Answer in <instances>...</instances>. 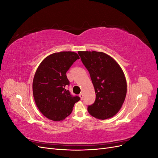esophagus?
I'll use <instances>...</instances> for the list:
<instances>
[{
  "label": "esophagus",
  "instance_id": "34e87169",
  "mask_svg": "<svg viewBox=\"0 0 158 158\" xmlns=\"http://www.w3.org/2000/svg\"><path fill=\"white\" fill-rule=\"evenodd\" d=\"M83 96H84V95H83V94H82V93H80V94H79V97L81 99H83Z\"/></svg>",
  "mask_w": 158,
  "mask_h": 158
}]
</instances>
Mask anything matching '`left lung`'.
<instances>
[{"mask_svg": "<svg viewBox=\"0 0 158 158\" xmlns=\"http://www.w3.org/2000/svg\"><path fill=\"white\" fill-rule=\"evenodd\" d=\"M93 83L95 102L88 107L91 115L109 118L119 111L127 95V81L121 66L111 56L98 51H79Z\"/></svg>", "mask_w": 158, "mask_h": 158, "instance_id": "obj_1", "label": "left lung"}]
</instances>
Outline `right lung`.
Returning <instances> with one entry per match:
<instances>
[{
	"instance_id": "obj_1",
	"label": "right lung",
	"mask_w": 158,
	"mask_h": 158,
	"mask_svg": "<svg viewBox=\"0 0 158 158\" xmlns=\"http://www.w3.org/2000/svg\"><path fill=\"white\" fill-rule=\"evenodd\" d=\"M72 51L55 52L43 60L33 80V95L36 106L45 117L54 121H63L73 111L80 99L66 89L70 84L66 73L79 59Z\"/></svg>"
}]
</instances>
